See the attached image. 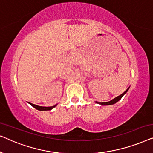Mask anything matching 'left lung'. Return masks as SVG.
Instances as JSON below:
<instances>
[{"label":"left lung","mask_w":153,"mask_h":153,"mask_svg":"<svg viewBox=\"0 0 153 153\" xmlns=\"http://www.w3.org/2000/svg\"><path fill=\"white\" fill-rule=\"evenodd\" d=\"M129 88V87L128 88H127V89L126 90V91H125L123 94H121L120 95L118 96V97H115L114 99H113L112 100H111V101H109V102H96V103L101 104V105H111V104H115V103H116V102H118L119 100H120L121 99V98L123 97V96L126 93L127 91H128Z\"/></svg>","instance_id":"1"}]
</instances>
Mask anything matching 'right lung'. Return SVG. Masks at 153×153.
<instances>
[{"label": "right lung", "mask_w": 153, "mask_h": 153, "mask_svg": "<svg viewBox=\"0 0 153 153\" xmlns=\"http://www.w3.org/2000/svg\"><path fill=\"white\" fill-rule=\"evenodd\" d=\"M29 104H30L31 106H33L35 108H36L37 110H39V111H49V110H51L52 108H53L55 106H56L57 104H56V105L54 106H38V105H35V104H33L32 103H30V102H28Z\"/></svg>", "instance_id": "1"}]
</instances>
